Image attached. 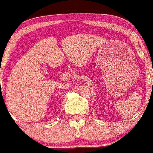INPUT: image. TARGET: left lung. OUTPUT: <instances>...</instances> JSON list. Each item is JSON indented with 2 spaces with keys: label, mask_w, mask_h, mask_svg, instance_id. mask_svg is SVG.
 Returning <instances> with one entry per match:
<instances>
[{
  "label": "left lung",
  "mask_w": 153,
  "mask_h": 153,
  "mask_svg": "<svg viewBox=\"0 0 153 153\" xmlns=\"http://www.w3.org/2000/svg\"><path fill=\"white\" fill-rule=\"evenodd\" d=\"M152 85H153V82H152Z\"/></svg>",
  "instance_id": "8db88e82"
}]
</instances>
